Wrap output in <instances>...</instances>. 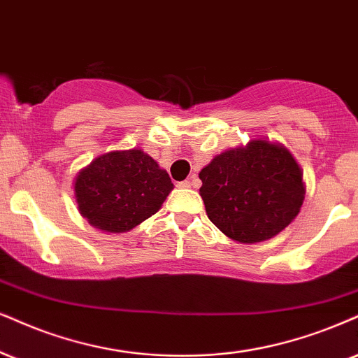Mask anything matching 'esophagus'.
I'll return each mask as SVG.
<instances>
[{
    "label": "esophagus",
    "instance_id": "esophagus-1",
    "mask_svg": "<svg viewBox=\"0 0 358 358\" xmlns=\"http://www.w3.org/2000/svg\"><path fill=\"white\" fill-rule=\"evenodd\" d=\"M178 186H179L180 189H189V187L194 186V180H192V182H191V180H182V182H179Z\"/></svg>",
    "mask_w": 358,
    "mask_h": 358
}]
</instances>
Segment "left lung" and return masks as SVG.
Returning <instances> with one entry per match:
<instances>
[{"label":"left lung","instance_id":"obj_1","mask_svg":"<svg viewBox=\"0 0 358 358\" xmlns=\"http://www.w3.org/2000/svg\"><path fill=\"white\" fill-rule=\"evenodd\" d=\"M207 217L229 239H272L301 213L302 169L284 144L250 139L220 152L199 172Z\"/></svg>","mask_w":358,"mask_h":358}]
</instances>
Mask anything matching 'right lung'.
<instances>
[{
    "mask_svg": "<svg viewBox=\"0 0 358 358\" xmlns=\"http://www.w3.org/2000/svg\"><path fill=\"white\" fill-rule=\"evenodd\" d=\"M172 189L169 174L134 148L106 152L79 171L74 199L92 227L122 234L156 214Z\"/></svg>",
    "mask_w": 358,
    "mask_h": 358,
    "instance_id": "obj_1",
    "label": "right lung"
}]
</instances>
